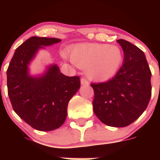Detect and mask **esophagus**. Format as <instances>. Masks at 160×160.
Wrapping results in <instances>:
<instances>
[{
    "label": "esophagus",
    "mask_w": 160,
    "mask_h": 160,
    "mask_svg": "<svg viewBox=\"0 0 160 160\" xmlns=\"http://www.w3.org/2000/svg\"><path fill=\"white\" fill-rule=\"evenodd\" d=\"M81 83L83 86H89V82L87 78H81Z\"/></svg>",
    "instance_id": "esophagus-1"
}]
</instances>
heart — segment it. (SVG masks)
<instances>
[{
    "label": "heart",
    "instance_id": "1",
    "mask_svg": "<svg viewBox=\"0 0 160 160\" xmlns=\"http://www.w3.org/2000/svg\"><path fill=\"white\" fill-rule=\"evenodd\" d=\"M70 60L87 75L95 80H107L116 74L122 65L123 54L116 46L106 44H81L70 50Z\"/></svg>",
    "mask_w": 160,
    "mask_h": 160
}]
</instances>
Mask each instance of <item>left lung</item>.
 Wrapping results in <instances>:
<instances>
[{
	"label": "left lung",
	"instance_id": "left-lung-1",
	"mask_svg": "<svg viewBox=\"0 0 160 160\" xmlns=\"http://www.w3.org/2000/svg\"><path fill=\"white\" fill-rule=\"evenodd\" d=\"M123 50V65L113 78L92 83L93 109L102 122L124 128L135 122L148 107L152 96V72L143 52L123 39L117 41Z\"/></svg>",
	"mask_w": 160,
	"mask_h": 160
}]
</instances>
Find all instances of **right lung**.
I'll return each mask as SVG.
<instances>
[{
	"label": "right lung",
	"instance_id": "1",
	"mask_svg": "<svg viewBox=\"0 0 160 160\" xmlns=\"http://www.w3.org/2000/svg\"><path fill=\"white\" fill-rule=\"evenodd\" d=\"M60 42L58 38H29L17 48L7 70L8 94L13 111L38 131H53L64 123L69 101L81 85L78 76L64 75L57 65L49 66L42 76L29 75L28 66L38 49Z\"/></svg>",
	"mask_w": 160,
	"mask_h": 160
}]
</instances>
